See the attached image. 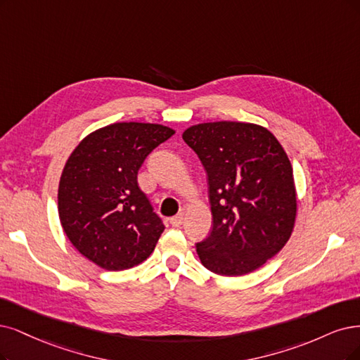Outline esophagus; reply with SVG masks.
Returning a JSON list of instances; mask_svg holds the SVG:
<instances>
[{
  "label": "esophagus",
  "instance_id": "1",
  "mask_svg": "<svg viewBox=\"0 0 360 360\" xmlns=\"http://www.w3.org/2000/svg\"><path fill=\"white\" fill-rule=\"evenodd\" d=\"M182 222H184V215H182V214H179V215H176V217L170 218V225H172V227H175V229L181 227Z\"/></svg>",
  "mask_w": 360,
  "mask_h": 360
}]
</instances>
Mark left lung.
<instances>
[{
	"instance_id": "left-lung-1",
	"label": "left lung",
	"mask_w": 360,
	"mask_h": 360,
	"mask_svg": "<svg viewBox=\"0 0 360 360\" xmlns=\"http://www.w3.org/2000/svg\"><path fill=\"white\" fill-rule=\"evenodd\" d=\"M182 138L207 172L214 218L198 258L219 276L255 271L294 231L297 190L283 146L269 129L242 122L194 124Z\"/></svg>"
}]
</instances>
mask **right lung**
<instances>
[{"mask_svg": "<svg viewBox=\"0 0 360 360\" xmlns=\"http://www.w3.org/2000/svg\"><path fill=\"white\" fill-rule=\"evenodd\" d=\"M175 130L123 122L79 142L62 170L58 210L72 246L101 269L120 271L148 258L165 225L138 185V170Z\"/></svg>", "mask_w": 360, "mask_h": 360, "instance_id": "right-lung-1", "label": "right lung"}]
</instances>
